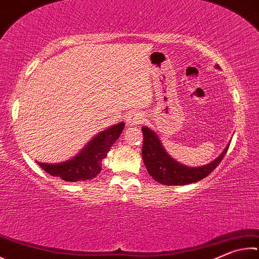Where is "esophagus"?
Listing matches in <instances>:
<instances>
[{
    "instance_id": "34e87169",
    "label": "esophagus",
    "mask_w": 259,
    "mask_h": 259,
    "mask_svg": "<svg viewBox=\"0 0 259 259\" xmlns=\"http://www.w3.org/2000/svg\"><path fill=\"white\" fill-rule=\"evenodd\" d=\"M144 120H145L144 114L140 113V112H138V111H135L131 114H129L128 119H126V124H128V125H137V124L143 123Z\"/></svg>"
}]
</instances>
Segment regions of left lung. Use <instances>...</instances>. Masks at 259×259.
Instances as JSON below:
<instances>
[{"instance_id": "left-lung-1", "label": "left lung", "mask_w": 259, "mask_h": 259, "mask_svg": "<svg viewBox=\"0 0 259 259\" xmlns=\"http://www.w3.org/2000/svg\"><path fill=\"white\" fill-rule=\"evenodd\" d=\"M216 68L219 69L220 67L216 65ZM142 131L144 136L142 154L146 168L155 181L166 186L189 185V183L197 182L206 178L215 170L229 149L228 145L224 152L209 164L199 167H189L175 161L164 150L154 131L147 126H143Z\"/></svg>"}]
</instances>
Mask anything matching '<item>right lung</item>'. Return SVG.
Returning a JSON list of instances; mask_svg holds the SVG:
<instances>
[{
	"label": "right lung",
	"instance_id": "obj_1",
	"mask_svg": "<svg viewBox=\"0 0 259 259\" xmlns=\"http://www.w3.org/2000/svg\"><path fill=\"white\" fill-rule=\"evenodd\" d=\"M124 123H117L103 130L89 142L77 156L60 164L37 162L45 172L53 177H60L64 181L76 182L91 180L102 171V161L106 157L110 148L120 137Z\"/></svg>",
	"mask_w": 259,
	"mask_h": 259
}]
</instances>
